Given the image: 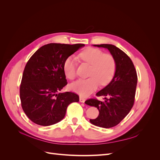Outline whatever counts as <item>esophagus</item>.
<instances>
[{"label": "esophagus", "instance_id": "34e87169", "mask_svg": "<svg viewBox=\"0 0 160 160\" xmlns=\"http://www.w3.org/2000/svg\"><path fill=\"white\" fill-rule=\"evenodd\" d=\"M79 101H80L81 103H85V99L83 98H81V97H80V98H79Z\"/></svg>", "mask_w": 160, "mask_h": 160}]
</instances>
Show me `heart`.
<instances>
[{"mask_svg": "<svg viewBox=\"0 0 160 160\" xmlns=\"http://www.w3.org/2000/svg\"><path fill=\"white\" fill-rule=\"evenodd\" d=\"M79 56L82 61L91 65L89 73L90 77L77 80L71 84L70 89L81 96L86 97L97 89L99 83L105 86L112 81L116 71V62L112 56L95 48H88ZM76 65V60L72 56L67 58L64 61L62 71L67 79L75 78Z\"/></svg>", "mask_w": 160, "mask_h": 160, "instance_id": "heart-1", "label": "heart"}]
</instances>
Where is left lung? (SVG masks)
I'll return each instance as SVG.
<instances>
[{"label":"left lung","instance_id":"left-lung-1","mask_svg":"<svg viewBox=\"0 0 160 160\" xmlns=\"http://www.w3.org/2000/svg\"><path fill=\"white\" fill-rule=\"evenodd\" d=\"M108 49L116 62L113 78L103 89L96 93L104 96L105 101L90 99L85 104L98 109L99 114L91 123L103 128H111L119 124L132 109L135 99L138 76L132 61L125 53L110 44L93 45Z\"/></svg>","mask_w":160,"mask_h":160}]
</instances>
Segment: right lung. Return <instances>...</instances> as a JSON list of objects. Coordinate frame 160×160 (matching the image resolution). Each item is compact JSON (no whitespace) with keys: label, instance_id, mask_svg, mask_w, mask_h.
I'll return each instance as SVG.
<instances>
[{"label":"right lung","instance_id":"obj_1","mask_svg":"<svg viewBox=\"0 0 160 160\" xmlns=\"http://www.w3.org/2000/svg\"><path fill=\"white\" fill-rule=\"evenodd\" d=\"M84 46L49 43L39 48L28 61L20 98L24 112L32 122L42 126L55 124L64 118L70 103L78 102L77 94L59 91L67 84L62 71L64 61Z\"/></svg>","mask_w":160,"mask_h":160}]
</instances>
